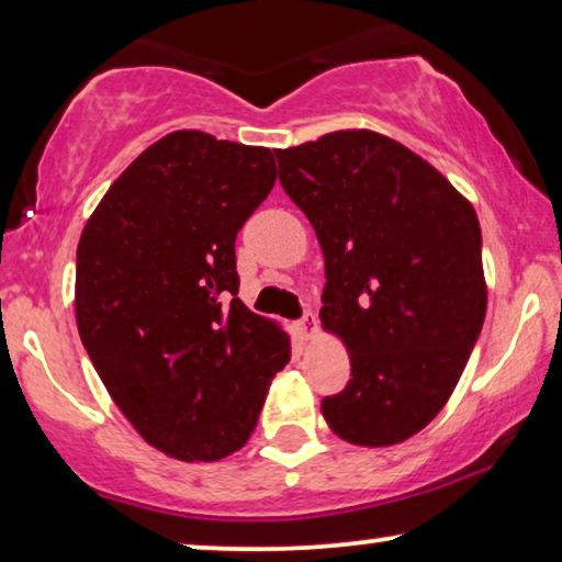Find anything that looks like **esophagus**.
<instances>
[{
	"label": "esophagus",
	"mask_w": 562,
	"mask_h": 562,
	"mask_svg": "<svg viewBox=\"0 0 562 562\" xmlns=\"http://www.w3.org/2000/svg\"><path fill=\"white\" fill-rule=\"evenodd\" d=\"M296 327H299V333H302V337H312V335H314V329H317V314L306 310V312H304V317L299 319V325H296Z\"/></svg>",
	"instance_id": "esophagus-1"
}]
</instances>
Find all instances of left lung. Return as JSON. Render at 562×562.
Masks as SVG:
<instances>
[{"label":"left lung","mask_w":562,"mask_h":562,"mask_svg":"<svg viewBox=\"0 0 562 562\" xmlns=\"http://www.w3.org/2000/svg\"><path fill=\"white\" fill-rule=\"evenodd\" d=\"M276 158L325 256L322 327L350 352L352 379L322 398V414L352 445L404 442L450 398L486 317L475 210L435 166L373 130Z\"/></svg>","instance_id":"1"}]
</instances>
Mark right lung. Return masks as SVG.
Instances as JSON below:
<instances>
[{
    "label": "right lung",
    "instance_id": "right-lung-1",
    "mask_svg": "<svg viewBox=\"0 0 562 562\" xmlns=\"http://www.w3.org/2000/svg\"><path fill=\"white\" fill-rule=\"evenodd\" d=\"M276 183V150L179 130L112 183L76 250V325L143 440L187 463L240 450L289 335L240 299L235 237Z\"/></svg>",
    "mask_w": 562,
    "mask_h": 562
}]
</instances>
